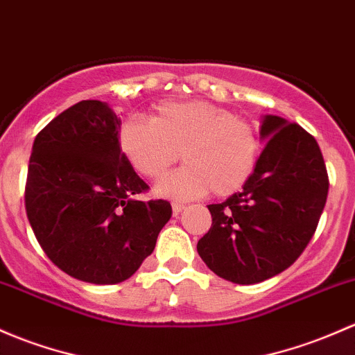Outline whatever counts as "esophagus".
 Wrapping results in <instances>:
<instances>
[{"instance_id": "obj_1", "label": "esophagus", "mask_w": 355, "mask_h": 355, "mask_svg": "<svg viewBox=\"0 0 355 355\" xmlns=\"http://www.w3.org/2000/svg\"><path fill=\"white\" fill-rule=\"evenodd\" d=\"M184 204H180V202H173L171 204V209H173V216H178L180 214L182 211H184Z\"/></svg>"}]
</instances>
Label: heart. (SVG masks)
Wrapping results in <instances>:
<instances>
[{
	"instance_id": "1",
	"label": "heart",
	"mask_w": 355,
	"mask_h": 355,
	"mask_svg": "<svg viewBox=\"0 0 355 355\" xmlns=\"http://www.w3.org/2000/svg\"><path fill=\"white\" fill-rule=\"evenodd\" d=\"M119 148L144 178L166 175L156 193L175 200L196 199L209 190L218 197L238 192L255 171L260 137L250 122L214 103L162 102L149 119L129 117L119 129Z\"/></svg>"
}]
</instances>
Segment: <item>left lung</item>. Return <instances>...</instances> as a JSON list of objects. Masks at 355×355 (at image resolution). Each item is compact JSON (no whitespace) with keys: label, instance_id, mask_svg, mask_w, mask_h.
Wrapping results in <instances>:
<instances>
[{"label":"left lung","instance_id":"obj_1","mask_svg":"<svg viewBox=\"0 0 355 355\" xmlns=\"http://www.w3.org/2000/svg\"><path fill=\"white\" fill-rule=\"evenodd\" d=\"M267 144L243 190L211 204V230L197 243L206 266L234 284H257L293 266L311 241L328 196L315 137L277 115L260 129Z\"/></svg>","mask_w":355,"mask_h":355}]
</instances>
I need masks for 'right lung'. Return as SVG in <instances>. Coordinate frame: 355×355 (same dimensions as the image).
I'll return each instance as SVG.
<instances>
[{"instance_id": "obj_1", "label": "right lung", "mask_w": 355, "mask_h": 355, "mask_svg": "<svg viewBox=\"0 0 355 355\" xmlns=\"http://www.w3.org/2000/svg\"><path fill=\"white\" fill-rule=\"evenodd\" d=\"M119 129L107 103L83 100L37 134L28 162L37 241L55 267L92 284L129 279L171 218L168 200L137 199L149 187L119 148Z\"/></svg>"}]
</instances>
